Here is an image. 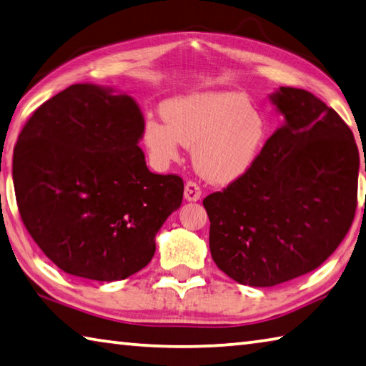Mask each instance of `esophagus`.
Returning a JSON list of instances; mask_svg holds the SVG:
<instances>
[{
    "label": "esophagus",
    "mask_w": 366,
    "mask_h": 366,
    "mask_svg": "<svg viewBox=\"0 0 366 366\" xmlns=\"http://www.w3.org/2000/svg\"><path fill=\"white\" fill-rule=\"evenodd\" d=\"M184 199L189 202L199 201L201 199V188L197 187L196 183L188 182L187 184H184Z\"/></svg>",
    "instance_id": "esophagus-1"
}]
</instances>
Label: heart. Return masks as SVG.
Masks as SVG:
<instances>
[{
    "instance_id": "1",
    "label": "heart",
    "mask_w": 366,
    "mask_h": 366,
    "mask_svg": "<svg viewBox=\"0 0 366 366\" xmlns=\"http://www.w3.org/2000/svg\"><path fill=\"white\" fill-rule=\"evenodd\" d=\"M165 124L146 122L143 141L151 160L169 165L179 144L193 147V164L207 182L227 184L251 169L268 134L265 115L238 92H201L167 101Z\"/></svg>"
}]
</instances>
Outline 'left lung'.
Wrapping results in <instances>:
<instances>
[{
	"label": "left lung",
	"instance_id": "left-lung-1",
	"mask_svg": "<svg viewBox=\"0 0 366 366\" xmlns=\"http://www.w3.org/2000/svg\"><path fill=\"white\" fill-rule=\"evenodd\" d=\"M270 101L283 125L244 175L202 202L217 267L257 287L315 270L336 251L354 220L360 167L354 134L335 109L291 86Z\"/></svg>",
	"mask_w": 366,
	"mask_h": 366
}]
</instances>
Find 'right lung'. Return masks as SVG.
Segmentation results:
<instances>
[{"label": "right lung", "mask_w": 366, "mask_h": 366, "mask_svg": "<svg viewBox=\"0 0 366 366\" xmlns=\"http://www.w3.org/2000/svg\"><path fill=\"white\" fill-rule=\"evenodd\" d=\"M144 117L132 96L76 83L19 134L12 179L22 222L74 277L119 281L149 264L156 234L183 201V179L149 172Z\"/></svg>", "instance_id": "right-lung-1"}]
</instances>
